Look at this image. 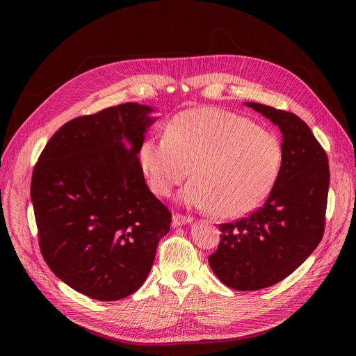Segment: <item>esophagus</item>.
I'll return each mask as SVG.
<instances>
[{
    "label": "esophagus",
    "mask_w": 356,
    "mask_h": 356,
    "mask_svg": "<svg viewBox=\"0 0 356 356\" xmlns=\"http://www.w3.org/2000/svg\"><path fill=\"white\" fill-rule=\"evenodd\" d=\"M192 222H193L192 216H184V215H180V213L173 215V227L175 228L186 225V223H192Z\"/></svg>",
    "instance_id": "obj_1"
}]
</instances>
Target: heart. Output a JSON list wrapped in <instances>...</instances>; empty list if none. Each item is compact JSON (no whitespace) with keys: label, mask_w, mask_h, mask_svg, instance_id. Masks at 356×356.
<instances>
[{"label":"heart","mask_w":356,"mask_h":356,"mask_svg":"<svg viewBox=\"0 0 356 356\" xmlns=\"http://www.w3.org/2000/svg\"><path fill=\"white\" fill-rule=\"evenodd\" d=\"M138 161L152 191L168 196L191 173L181 202L215 209L223 218L245 216L263 204L282 172L283 145L251 120L220 108L183 111L165 136L143 141Z\"/></svg>","instance_id":"obj_1"}]
</instances>
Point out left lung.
<instances>
[{"mask_svg":"<svg viewBox=\"0 0 356 356\" xmlns=\"http://www.w3.org/2000/svg\"><path fill=\"white\" fill-rule=\"evenodd\" d=\"M283 134V164L263 207L220 223L209 266L220 282L242 291L261 290L289 277L316 250L325 232L329 164L307 124L293 112L245 102Z\"/></svg>","mask_w":356,"mask_h":356,"instance_id":"obj_1","label":"left lung"}]
</instances>
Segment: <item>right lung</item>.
<instances>
[{"mask_svg": "<svg viewBox=\"0 0 356 356\" xmlns=\"http://www.w3.org/2000/svg\"><path fill=\"white\" fill-rule=\"evenodd\" d=\"M152 112L127 102L74 118L34 165L30 192L42 255L63 283L95 300L137 291L170 231L172 213L149 192L138 161L156 121Z\"/></svg>", "mask_w": 356, "mask_h": 356, "instance_id": "add662e5", "label": "right lung"}]
</instances>
